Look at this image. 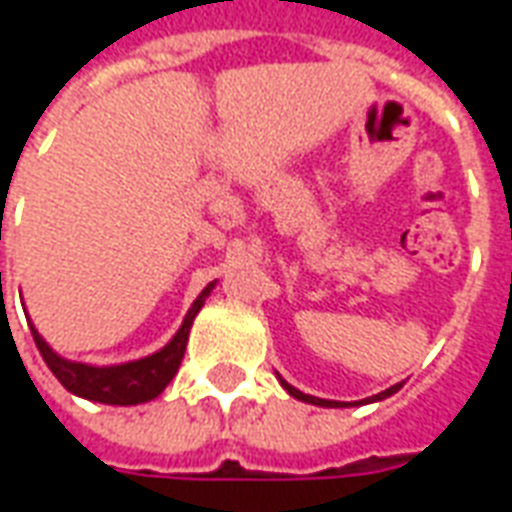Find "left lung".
<instances>
[{"instance_id": "8db88e82", "label": "left lung", "mask_w": 512, "mask_h": 512, "mask_svg": "<svg viewBox=\"0 0 512 512\" xmlns=\"http://www.w3.org/2000/svg\"><path fill=\"white\" fill-rule=\"evenodd\" d=\"M279 384L288 389L290 395L296 397V400H304V403H312V406H326V408H337V406H348V403H337V400H323V397H312V395H304V392H299L296 386H290L285 378H279ZM397 389H400V384L389 386V389H384V392H378V395L367 397V400H362V403H376V400H384V397L395 395Z\"/></svg>"}]
</instances>
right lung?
<instances>
[{
	"instance_id": "right-lung-1",
	"label": "right lung",
	"mask_w": 512,
	"mask_h": 512,
	"mask_svg": "<svg viewBox=\"0 0 512 512\" xmlns=\"http://www.w3.org/2000/svg\"><path fill=\"white\" fill-rule=\"evenodd\" d=\"M216 282H211L208 288L202 290L197 301L191 304V310L186 312V318L180 323L178 334L169 340L161 351L136 359V362H126V365L112 367H93L82 365V362H68L60 354H54L49 343L38 334V329L32 326V337L38 345L43 362L49 365V370L57 376L68 392L95 403H109V406H136V403H147L164 392V386L175 378L183 354H186V343H189V329L197 312L202 310L205 299L211 296V290Z\"/></svg>"
}]
</instances>
